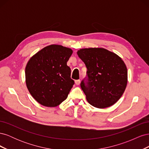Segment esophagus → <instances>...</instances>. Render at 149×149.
<instances>
[{"label":"esophagus","mask_w":149,"mask_h":149,"mask_svg":"<svg viewBox=\"0 0 149 149\" xmlns=\"http://www.w3.org/2000/svg\"><path fill=\"white\" fill-rule=\"evenodd\" d=\"M80 83H81V81L79 80V79H78V80H76L75 81V84H76V85H79L80 84Z\"/></svg>","instance_id":"1"}]
</instances>
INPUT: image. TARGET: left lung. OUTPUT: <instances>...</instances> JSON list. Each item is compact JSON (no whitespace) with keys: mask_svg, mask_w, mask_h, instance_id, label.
I'll return each mask as SVG.
<instances>
[{"mask_svg":"<svg viewBox=\"0 0 149 149\" xmlns=\"http://www.w3.org/2000/svg\"><path fill=\"white\" fill-rule=\"evenodd\" d=\"M77 54L87 68V81H82L81 88L88 102L100 109L114 104L127 84V70L124 61L103 48H82Z\"/></svg>","mask_w":149,"mask_h":149,"instance_id":"1","label":"left lung"}]
</instances>
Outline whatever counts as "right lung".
<instances>
[{
	"label": "right lung",
	"instance_id": "add662e5",
	"mask_svg": "<svg viewBox=\"0 0 149 149\" xmlns=\"http://www.w3.org/2000/svg\"><path fill=\"white\" fill-rule=\"evenodd\" d=\"M72 53L71 48L51 45L30 58L25 67L26 85L40 104L56 107L67 98L74 84L67 66Z\"/></svg>",
	"mask_w": 149,
	"mask_h": 149
}]
</instances>
